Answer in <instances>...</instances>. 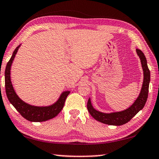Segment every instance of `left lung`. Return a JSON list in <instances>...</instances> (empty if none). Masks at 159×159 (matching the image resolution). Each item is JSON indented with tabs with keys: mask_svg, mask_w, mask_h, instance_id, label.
Returning a JSON list of instances; mask_svg holds the SVG:
<instances>
[{
	"mask_svg": "<svg viewBox=\"0 0 159 159\" xmlns=\"http://www.w3.org/2000/svg\"><path fill=\"white\" fill-rule=\"evenodd\" d=\"M136 52L140 59L144 75L143 83H142L139 96L134 102V103L128 109L123 111L111 113H104L95 109L93 106L90 98H89L87 104L88 110L90 114L98 121L107 125H121L130 121L131 118H133L144 107L147 100L148 93H149L150 71L148 68L147 59L144 53L139 49H136Z\"/></svg>",
	"mask_w": 159,
	"mask_h": 159,
	"instance_id": "1",
	"label": "left lung"
}]
</instances>
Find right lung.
I'll return each instance as SVG.
<instances>
[{
    "instance_id": "1",
    "label": "right lung",
    "mask_w": 159,
    "mask_h": 159,
    "mask_svg": "<svg viewBox=\"0 0 159 159\" xmlns=\"http://www.w3.org/2000/svg\"><path fill=\"white\" fill-rule=\"evenodd\" d=\"M21 46V44L15 48L13 52L12 57L10 58L6 65L5 71V91L9 102L13 107L17 109V111L26 118V120L31 122H43L45 120L52 119L57 116L61 109H63L64 102H65L67 96L70 93L69 90L63 91L61 93L60 96L55 103L48 106H34L24 102L19 97L13 87L11 81V66L19 48Z\"/></svg>"
}]
</instances>
